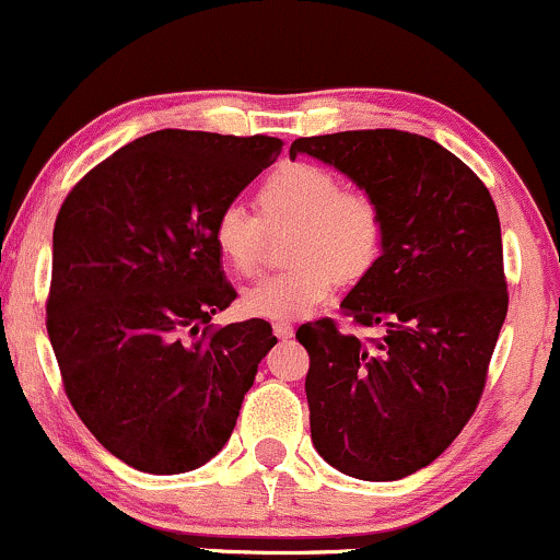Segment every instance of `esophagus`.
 Wrapping results in <instances>:
<instances>
[{"label": "esophagus", "mask_w": 560, "mask_h": 560, "mask_svg": "<svg viewBox=\"0 0 560 560\" xmlns=\"http://www.w3.org/2000/svg\"><path fill=\"white\" fill-rule=\"evenodd\" d=\"M273 334L281 339V342H287V339L294 337V329L289 324H281L279 320V324H273Z\"/></svg>", "instance_id": "esophagus-1"}]
</instances>
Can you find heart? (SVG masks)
<instances>
[{
    "label": "heart",
    "instance_id": "b5f03b06",
    "mask_svg": "<svg viewBox=\"0 0 560 560\" xmlns=\"http://www.w3.org/2000/svg\"><path fill=\"white\" fill-rule=\"evenodd\" d=\"M266 223L298 221L292 268L262 276L244 289L242 311L255 318L298 320L329 300L337 279L361 281L376 266L384 244V215L361 189H342L339 176L316 163L279 165L258 189ZM253 210L229 202L213 221V244L234 273L253 276L262 260L266 226Z\"/></svg>",
    "mask_w": 560,
    "mask_h": 560
}]
</instances>
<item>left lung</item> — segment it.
Returning <instances> with one entry per match:
<instances>
[{
    "label": "left lung",
    "mask_w": 560,
    "mask_h": 560,
    "mask_svg": "<svg viewBox=\"0 0 560 560\" xmlns=\"http://www.w3.org/2000/svg\"><path fill=\"white\" fill-rule=\"evenodd\" d=\"M376 199L384 244L331 318L298 329L318 455L363 481H395L445 453L477 410L508 313L500 218L464 160L419 133L374 128L294 139Z\"/></svg>",
    "instance_id": "8db88e82"
}]
</instances>
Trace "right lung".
<instances>
[{"mask_svg": "<svg viewBox=\"0 0 560 560\" xmlns=\"http://www.w3.org/2000/svg\"><path fill=\"white\" fill-rule=\"evenodd\" d=\"M281 144L147 133L89 171L57 213L47 331L62 384L100 445L139 471L184 474L221 453L276 345L262 318L202 324L236 300L213 244L218 210Z\"/></svg>", "mask_w": 560, "mask_h": 560, "instance_id": "right-lung-1", "label": "right lung"}]
</instances>
